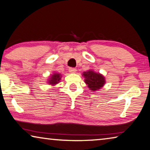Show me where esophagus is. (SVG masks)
<instances>
[{
    "label": "esophagus",
    "mask_w": 150,
    "mask_h": 150,
    "mask_svg": "<svg viewBox=\"0 0 150 150\" xmlns=\"http://www.w3.org/2000/svg\"><path fill=\"white\" fill-rule=\"evenodd\" d=\"M69 73H75L76 72H77V70H76L74 68H70L69 69Z\"/></svg>",
    "instance_id": "1"
}]
</instances>
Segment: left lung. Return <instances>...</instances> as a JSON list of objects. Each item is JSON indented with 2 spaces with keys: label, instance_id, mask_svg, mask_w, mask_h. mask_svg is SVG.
Masks as SVG:
<instances>
[{
  "label": "left lung",
  "instance_id": "8db88e82",
  "mask_svg": "<svg viewBox=\"0 0 150 150\" xmlns=\"http://www.w3.org/2000/svg\"><path fill=\"white\" fill-rule=\"evenodd\" d=\"M84 81L89 89L92 92L100 90L105 84V78L99 73L95 72L93 69H89L83 73Z\"/></svg>",
  "mask_w": 150,
  "mask_h": 150
}]
</instances>
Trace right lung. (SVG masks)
<instances>
[{
	"mask_svg": "<svg viewBox=\"0 0 150 150\" xmlns=\"http://www.w3.org/2000/svg\"><path fill=\"white\" fill-rule=\"evenodd\" d=\"M62 75L58 73H53L49 77V79H47V83L49 85H51V86H54L57 84H58L60 82Z\"/></svg>",
	"mask_w": 150,
	"mask_h": 150,
	"instance_id": "obj_1",
	"label": "right lung"
}]
</instances>
